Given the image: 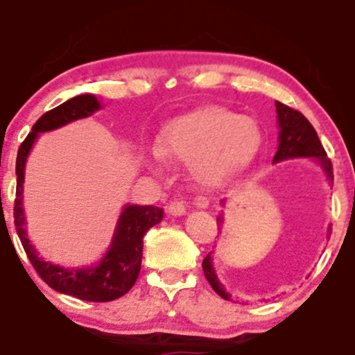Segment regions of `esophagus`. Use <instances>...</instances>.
Returning <instances> with one entry per match:
<instances>
[{"instance_id": "esophagus-1", "label": "esophagus", "mask_w": 355, "mask_h": 355, "mask_svg": "<svg viewBox=\"0 0 355 355\" xmlns=\"http://www.w3.org/2000/svg\"><path fill=\"white\" fill-rule=\"evenodd\" d=\"M166 210H168V214L173 215V217H178V215L185 214L187 205L182 200H178V198H173V200L168 203V209Z\"/></svg>"}]
</instances>
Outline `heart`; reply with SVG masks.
I'll return each instance as SVG.
<instances>
[{"instance_id":"obj_1","label":"heart","mask_w":355,"mask_h":355,"mask_svg":"<svg viewBox=\"0 0 355 355\" xmlns=\"http://www.w3.org/2000/svg\"><path fill=\"white\" fill-rule=\"evenodd\" d=\"M260 145L262 132L255 120L209 105L170 121L155 157L190 162L191 178L203 189L215 190L247 170Z\"/></svg>"}]
</instances>
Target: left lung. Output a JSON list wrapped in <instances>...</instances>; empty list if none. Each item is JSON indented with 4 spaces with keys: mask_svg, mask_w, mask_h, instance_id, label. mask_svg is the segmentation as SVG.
Returning <instances> with one entry per match:
<instances>
[{
    "mask_svg": "<svg viewBox=\"0 0 355 355\" xmlns=\"http://www.w3.org/2000/svg\"><path fill=\"white\" fill-rule=\"evenodd\" d=\"M277 108V120H279V148L274 157V164L288 158H300V157H312L319 162L325 175H327L329 182L334 183V172H332V162L327 158L324 146H322L317 132L313 130L311 121L305 118L302 113L297 110L287 107V105L275 101ZM218 225H222V215L217 218ZM203 274L217 294L225 300H232V295L223 288V285L218 282L217 275H215L214 266H211L210 254L203 259L202 262Z\"/></svg>",
    "mask_w": 355,
    "mask_h": 355,
    "instance_id": "obj_1",
    "label": "left lung"
}]
</instances>
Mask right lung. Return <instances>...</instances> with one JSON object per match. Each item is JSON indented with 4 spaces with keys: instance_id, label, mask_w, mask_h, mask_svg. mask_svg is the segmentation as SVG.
Returning <instances> with one entry per match:
<instances>
[{
    "instance_id": "1",
    "label": "right lung",
    "mask_w": 355,
    "mask_h": 355,
    "mask_svg": "<svg viewBox=\"0 0 355 355\" xmlns=\"http://www.w3.org/2000/svg\"><path fill=\"white\" fill-rule=\"evenodd\" d=\"M100 110V101L93 95H78L64 101L60 107L50 110L40 116L19 145L16 157V198H15V227L21 245L35 267L36 274L55 288L56 292L67 294L89 302H110L125 295L137 282L141 268L144 255V235L153 225L164 220V209L155 205H126L118 218L112 245L98 266L88 268H63L55 263L44 262L35 247L30 243L26 229H24L23 214V182L24 164L28 153L38 133L50 132L70 121L87 118Z\"/></svg>"
}]
</instances>
